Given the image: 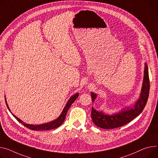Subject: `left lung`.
I'll list each match as a JSON object with an SVG mask.
<instances>
[{
  "label": "left lung",
  "mask_w": 158,
  "mask_h": 158,
  "mask_svg": "<svg viewBox=\"0 0 158 158\" xmlns=\"http://www.w3.org/2000/svg\"><path fill=\"white\" fill-rule=\"evenodd\" d=\"M150 89L148 66L145 63L142 87L140 96L137 101L131 106L123 107L116 113L111 114L104 113L103 111H98L92 107L91 118L94 123L103 129H113L122 127L138 116L143 111L146 105ZM92 102L97 98V94L91 92Z\"/></svg>",
  "instance_id": "left-lung-1"
}]
</instances>
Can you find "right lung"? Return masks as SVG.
Returning <instances> with one entry per match:
<instances>
[{"label": "right lung", "instance_id": "add662e5", "mask_svg": "<svg viewBox=\"0 0 158 158\" xmlns=\"http://www.w3.org/2000/svg\"><path fill=\"white\" fill-rule=\"evenodd\" d=\"M79 95L78 93H76L75 94L73 95H72L71 98L69 99V100L68 101L67 103L66 104L65 107H64L63 110L62 111L61 113L59 115V116L56 118V119L50 121V122H48L46 123H44V124H41V125H30L28 123H26L25 122H23L22 120H21L19 118H18L17 116H16L15 114H13V113H11L9 107L8 106V104L7 103V101H6V96L5 97V101H6V106L8 108L9 111L10 112V113L13 114V116L19 121V123H21L22 125H23L25 127H27L28 128L32 130H37V131H42V130H52L54 128H56L57 127H59V126L63 124V123L64 122V121L65 119L67 112L69 110V108L70 107V106H71V104L74 102V101L77 99V98Z\"/></svg>", "mask_w": 158, "mask_h": 158}]
</instances>
